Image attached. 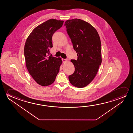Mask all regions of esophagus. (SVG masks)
<instances>
[{"mask_svg":"<svg viewBox=\"0 0 133 133\" xmlns=\"http://www.w3.org/2000/svg\"><path fill=\"white\" fill-rule=\"evenodd\" d=\"M62 60H63V62L64 63H66V62L68 61V60L67 59H62Z\"/></svg>","mask_w":133,"mask_h":133,"instance_id":"obj_1","label":"esophagus"}]
</instances>
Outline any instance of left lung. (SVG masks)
<instances>
[{
    "label": "left lung",
    "mask_w": 133,
    "mask_h": 133,
    "mask_svg": "<svg viewBox=\"0 0 133 133\" xmlns=\"http://www.w3.org/2000/svg\"><path fill=\"white\" fill-rule=\"evenodd\" d=\"M64 25L78 56L71 60L75 71L69 76V82L76 87H84L95 78L101 64L100 37L93 26L80 19L67 20Z\"/></svg>",
    "instance_id": "8db88e82"
}]
</instances>
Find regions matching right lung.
<instances>
[{"label":"right lung","instance_id":"right-lung-1","mask_svg":"<svg viewBox=\"0 0 133 133\" xmlns=\"http://www.w3.org/2000/svg\"><path fill=\"white\" fill-rule=\"evenodd\" d=\"M64 21L50 19L33 29L24 45L26 66L37 84L46 86L53 84L59 71L61 58L51 56L53 34L62 27Z\"/></svg>","mask_w":133,"mask_h":133}]
</instances>
